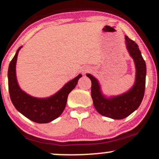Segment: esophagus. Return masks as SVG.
<instances>
[{"mask_svg": "<svg viewBox=\"0 0 159 159\" xmlns=\"http://www.w3.org/2000/svg\"><path fill=\"white\" fill-rule=\"evenodd\" d=\"M91 70V68H90V67L88 66H84L82 67V68L81 69V71L82 74H85V73L88 72V71H90Z\"/></svg>", "mask_w": 159, "mask_h": 159, "instance_id": "obj_1", "label": "esophagus"}]
</instances>
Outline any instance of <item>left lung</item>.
Instances as JSON below:
<instances>
[{
	"label": "left lung",
	"instance_id": "obj_1",
	"mask_svg": "<svg viewBox=\"0 0 159 159\" xmlns=\"http://www.w3.org/2000/svg\"><path fill=\"white\" fill-rule=\"evenodd\" d=\"M126 49L133 59L136 67V79L131 88L116 96L107 97L101 91L99 81L91 74L87 77L91 81V98L95 109L100 114L113 120H120L129 116L138 109L143 99L146 87V66L138 45L125 36Z\"/></svg>",
	"mask_w": 159,
	"mask_h": 159
}]
</instances>
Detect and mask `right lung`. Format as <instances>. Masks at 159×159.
<instances>
[{
    "label": "right lung",
    "instance_id": "obj_1",
    "mask_svg": "<svg viewBox=\"0 0 159 159\" xmlns=\"http://www.w3.org/2000/svg\"><path fill=\"white\" fill-rule=\"evenodd\" d=\"M16 52L8 68V88L11 101L16 110L29 120L38 123H47L56 120L64 111L68 93L75 88L81 74L67 82L59 91L49 98H35L23 91L18 84L16 75V65L18 52Z\"/></svg>",
    "mask_w": 159,
    "mask_h": 159
}]
</instances>
